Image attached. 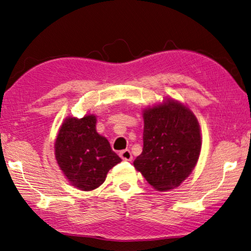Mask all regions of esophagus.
Here are the masks:
<instances>
[{"instance_id": "1", "label": "esophagus", "mask_w": 251, "mask_h": 251, "mask_svg": "<svg viewBox=\"0 0 251 251\" xmlns=\"http://www.w3.org/2000/svg\"><path fill=\"white\" fill-rule=\"evenodd\" d=\"M120 156H121V158H122L123 160H128V161H130L131 159H133V155H131V152H130L129 150L122 151L120 152Z\"/></svg>"}]
</instances>
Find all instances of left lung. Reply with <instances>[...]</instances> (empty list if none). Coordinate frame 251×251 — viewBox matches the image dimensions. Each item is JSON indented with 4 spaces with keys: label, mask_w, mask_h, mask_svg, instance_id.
<instances>
[{
    "label": "left lung",
    "mask_w": 251,
    "mask_h": 251,
    "mask_svg": "<svg viewBox=\"0 0 251 251\" xmlns=\"http://www.w3.org/2000/svg\"><path fill=\"white\" fill-rule=\"evenodd\" d=\"M144 147L134 167L152 188H176L196 166L201 150V127L187 105L166 97L143 109Z\"/></svg>",
    "instance_id": "left-lung-1"
}]
</instances>
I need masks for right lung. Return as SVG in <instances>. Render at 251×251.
<instances>
[{
	"instance_id": "1",
	"label": "right lung",
	"mask_w": 251,
	"mask_h": 251,
	"mask_svg": "<svg viewBox=\"0 0 251 251\" xmlns=\"http://www.w3.org/2000/svg\"><path fill=\"white\" fill-rule=\"evenodd\" d=\"M96 116L65 118L55 139V158L72 186L84 192L100 187L122 159L107 139L96 131Z\"/></svg>"
}]
</instances>
